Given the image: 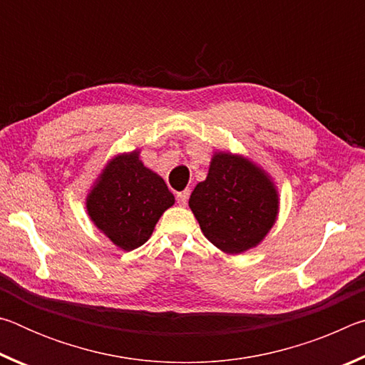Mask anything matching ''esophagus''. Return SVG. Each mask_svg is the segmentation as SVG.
I'll list each match as a JSON object with an SVG mask.
<instances>
[{"instance_id":"1","label":"esophagus","mask_w":365,"mask_h":365,"mask_svg":"<svg viewBox=\"0 0 365 365\" xmlns=\"http://www.w3.org/2000/svg\"><path fill=\"white\" fill-rule=\"evenodd\" d=\"M188 196H190V190H183V191H180V193H177V202H178V205L187 206Z\"/></svg>"}]
</instances>
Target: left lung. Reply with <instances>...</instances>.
<instances>
[{
    "label": "left lung",
    "instance_id": "1",
    "mask_svg": "<svg viewBox=\"0 0 365 365\" xmlns=\"http://www.w3.org/2000/svg\"><path fill=\"white\" fill-rule=\"evenodd\" d=\"M279 191L251 159L215 151L205 182L190 196L201 232L227 255H242L262 242L279 215Z\"/></svg>",
    "mask_w": 365,
    "mask_h": 365
}]
</instances>
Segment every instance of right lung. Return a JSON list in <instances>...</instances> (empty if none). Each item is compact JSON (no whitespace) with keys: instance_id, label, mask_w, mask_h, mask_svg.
<instances>
[{"instance_id":"add662e5","label":"right lung","mask_w":365,"mask_h":365,"mask_svg":"<svg viewBox=\"0 0 365 365\" xmlns=\"http://www.w3.org/2000/svg\"><path fill=\"white\" fill-rule=\"evenodd\" d=\"M175 197L163 177L140 160V150L117 154L86 195V212L117 248L132 251L150 240Z\"/></svg>"}]
</instances>
